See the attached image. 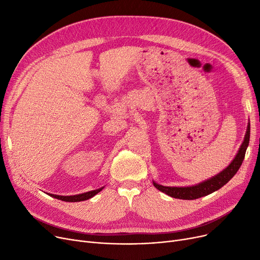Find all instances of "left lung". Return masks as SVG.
Here are the masks:
<instances>
[{
  "instance_id": "left-lung-1",
  "label": "left lung",
  "mask_w": 260,
  "mask_h": 260,
  "mask_svg": "<svg viewBox=\"0 0 260 260\" xmlns=\"http://www.w3.org/2000/svg\"><path fill=\"white\" fill-rule=\"evenodd\" d=\"M249 141H250V121L248 123L247 132H245L243 142L241 143L236 156L234 157L233 160H232L230 165L220 173H218L217 175L211 177V178L204 180L202 182H199L194 185H189V186H165L155 181H153V184L156 188L161 190L162 193H165L173 198L193 200V199H198L203 196L210 195L214 193L215 190H218L224 184H226L238 172L240 166L242 165V161L244 159L245 151H247V148L249 146Z\"/></svg>"
}]
</instances>
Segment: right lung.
<instances>
[{"label":"right lung","instance_id":"add662e5","mask_svg":"<svg viewBox=\"0 0 260 260\" xmlns=\"http://www.w3.org/2000/svg\"><path fill=\"white\" fill-rule=\"evenodd\" d=\"M104 188V186L98 188V189H93V190H89V192L86 193H82V194H78V195H72V196H61V195H56V194H48L49 196L62 200V201H67V202H79V201H84L87 200L91 197H93L94 195H97L99 192Z\"/></svg>","mask_w":260,"mask_h":260}]
</instances>
